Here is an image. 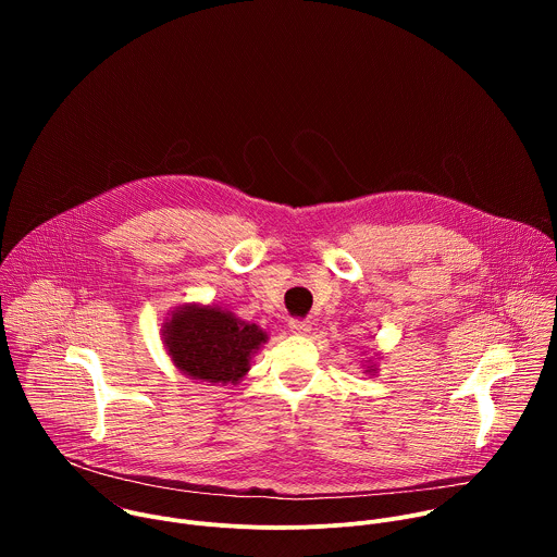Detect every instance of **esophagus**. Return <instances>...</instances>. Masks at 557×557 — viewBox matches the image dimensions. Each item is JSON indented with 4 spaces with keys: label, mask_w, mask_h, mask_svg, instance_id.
<instances>
[{
    "label": "esophagus",
    "mask_w": 557,
    "mask_h": 557,
    "mask_svg": "<svg viewBox=\"0 0 557 557\" xmlns=\"http://www.w3.org/2000/svg\"><path fill=\"white\" fill-rule=\"evenodd\" d=\"M288 329H290V333H293V335H306V333L310 331V324H308V322H304V320H290Z\"/></svg>",
    "instance_id": "1"
}]
</instances>
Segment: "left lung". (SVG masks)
I'll use <instances>...</instances> for the list:
<instances>
[{
    "label": "left lung",
    "mask_w": 557,
    "mask_h": 557,
    "mask_svg": "<svg viewBox=\"0 0 557 557\" xmlns=\"http://www.w3.org/2000/svg\"><path fill=\"white\" fill-rule=\"evenodd\" d=\"M361 368H363V372H366V374H370V376H374V374H376V370H379V368H376V363H374L372 359L361 361Z\"/></svg>",
    "instance_id": "left-lung-1"
}]
</instances>
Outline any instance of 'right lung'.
I'll return each mask as SVG.
<instances>
[{
  "instance_id": "add662e5",
  "label": "right lung",
  "mask_w": 557,
  "mask_h": 557,
  "mask_svg": "<svg viewBox=\"0 0 557 557\" xmlns=\"http://www.w3.org/2000/svg\"><path fill=\"white\" fill-rule=\"evenodd\" d=\"M161 339L172 363L198 383H240L267 331L215 304H183L168 312Z\"/></svg>"
}]
</instances>
